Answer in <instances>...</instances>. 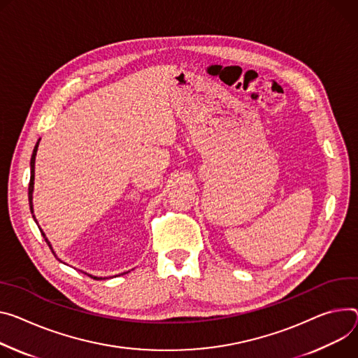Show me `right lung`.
Returning a JSON list of instances; mask_svg holds the SVG:
<instances>
[{
	"mask_svg": "<svg viewBox=\"0 0 358 358\" xmlns=\"http://www.w3.org/2000/svg\"><path fill=\"white\" fill-rule=\"evenodd\" d=\"M37 148H38V143L36 144V147H34V151H32V155H31V162H29V166H31V177H29V185H28V201H29V210H31V213H32V189H34V167H36V155H37ZM34 217V215H32ZM34 220H36V217H34ZM36 222H37V220H36ZM40 231H41V229H40ZM41 234H43V237L45 238V234L41 231ZM45 241H47V244H48V247L51 248V251H52V247H51V244H50V241L45 238ZM52 254L55 255V252L52 251ZM95 280H100V278H96V277H94Z\"/></svg>",
	"mask_w": 358,
	"mask_h": 358,
	"instance_id": "obj_1",
	"label": "right lung"
}]
</instances>
